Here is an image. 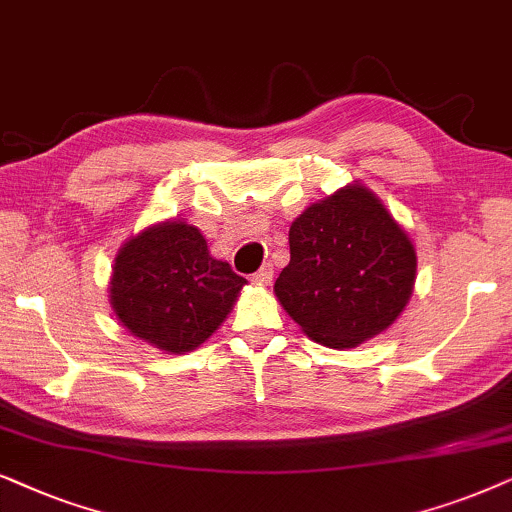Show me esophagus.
<instances>
[{"instance_id": "1", "label": "esophagus", "mask_w": 512, "mask_h": 512, "mask_svg": "<svg viewBox=\"0 0 512 512\" xmlns=\"http://www.w3.org/2000/svg\"><path fill=\"white\" fill-rule=\"evenodd\" d=\"M252 281L260 283V285H269L271 281H274V267H271V264H264L260 271H255V274H252Z\"/></svg>"}]
</instances>
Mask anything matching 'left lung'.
Returning <instances> with one entry per match:
<instances>
[{"mask_svg":"<svg viewBox=\"0 0 512 512\" xmlns=\"http://www.w3.org/2000/svg\"><path fill=\"white\" fill-rule=\"evenodd\" d=\"M414 274L410 238L370 189L353 185L292 222L290 264L274 292L311 339L353 349L400 316Z\"/></svg>","mask_w":512,"mask_h":512,"instance_id":"left-lung-1","label":"left lung"}]
</instances>
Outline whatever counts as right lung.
<instances>
[{
    "mask_svg": "<svg viewBox=\"0 0 512 512\" xmlns=\"http://www.w3.org/2000/svg\"><path fill=\"white\" fill-rule=\"evenodd\" d=\"M245 278L213 260L185 222L142 231L119 250L109 295L121 323L156 349L185 353L206 342L234 306Z\"/></svg>",
    "mask_w": 512,
    "mask_h": 512,
    "instance_id": "1",
    "label": "right lung"
}]
</instances>
